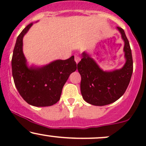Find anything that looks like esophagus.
<instances>
[{"label":"esophagus","instance_id":"34e87169","mask_svg":"<svg viewBox=\"0 0 146 146\" xmlns=\"http://www.w3.org/2000/svg\"><path fill=\"white\" fill-rule=\"evenodd\" d=\"M80 60L81 59H80V58L78 56H75V61L77 64H78L79 62L80 61Z\"/></svg>","mask_w":146,"mask_h":146}]
</instances>
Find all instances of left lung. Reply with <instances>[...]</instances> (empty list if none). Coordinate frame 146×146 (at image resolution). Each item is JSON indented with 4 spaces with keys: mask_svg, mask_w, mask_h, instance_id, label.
<instances>
[{
    "mask_svg": "<svg viewBox=\"0 0 146 146\" xmlns=\"http://www.w3.org/2000/svg\"><path fill=\"white\" fill-rule=\"evenodd\" d=\"M125 44L126 62L121 69L104 71L86 53H83L78 70L81 75L80 88L83 99L94 106H105L117 101L124 94L133 71L131 48L124 31L117 27Z\"/></svg>",
    "mask_w": 146,
    "mask_h": 146,
    "instance_id": "left-lung-1",
    "label": "left lung"
}]
</instances>
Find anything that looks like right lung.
Instances as JSON below:
<instances>
[{
  "label": "right lung",
  "mask_w": 146,
  "mask_h": 146,
  "mask_svg": "<svg viewBox=\"0 0 146 146\" xmlns=\"http://www.w3.org/2000/svg\"><path fill=\"white\" fill-rule=\"evenodd\" d=\"M32 25H28L16 40L11 59L13 78L20 95L29 104L50 106L60 100L64 85L77 69V64L73 56L40 68L28 67L23 52V38Z\"/></svg>",
  "instance_id": "add662e5"
}]
</instances>
